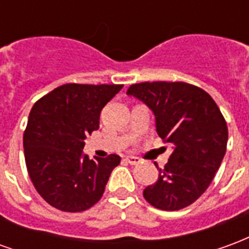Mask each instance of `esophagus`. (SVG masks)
<instances>
[{
    "mask_svg": "<svg viewBox=\"0 0 249 249\" xmlns=\"http://www.w3.org/2000/svg\"><path fill=\"white\" fill-rule=\"evenodd\" d=\"M126 161L129 162L130 165H137V164H140V159L139 157H135V156H126V159H125Z\"/></svg>",
    "mask_w": 249,
    "mask_h": 249,
    "instance_id": "34e87169",
    "label": "esophagus"
}]
</instances>
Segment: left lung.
<instances>
[{
  "mask_svg": "<svg viewBox=\"0 0 249 249\" xmlns=\"http://www.w3.org/2000/svg\"><path fill=\"white\" fill-rule=\"evenodd\" d=\"M126 94L146 104L156 119V130L173 151L159 178L144 189L155 208L178 211L195 203L213 180L224 159L228 128L213 98L187 82L133 84Z\"/></svg>",
  "mask_w": 249,
  "mask_h": 249,
  "instance_id": "obj_1",
  "label": "left lung"
}]
</instances>
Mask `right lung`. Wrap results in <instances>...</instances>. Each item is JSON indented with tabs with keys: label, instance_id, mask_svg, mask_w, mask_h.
Segmentation results:
<instances>
[{
	"label": "right lung",
	"instance_id": "obj_1",
	"mask_svg": "<svg viewBox=\"0 0 249 249\" xmlns=\"http://www.w3.org/2000/svg\"><path fill=\"white\" fill-rule=\"evenodd\" d=\"M124 85L65 84L41 97L24 133L25 162L36 191L64 212L87 211L103 196L121 157L89 160L85 137L100 126L103 108Z\"/></svg>",
	"mask_w": 249,
	"mask_h": 249
}]
</instances>
